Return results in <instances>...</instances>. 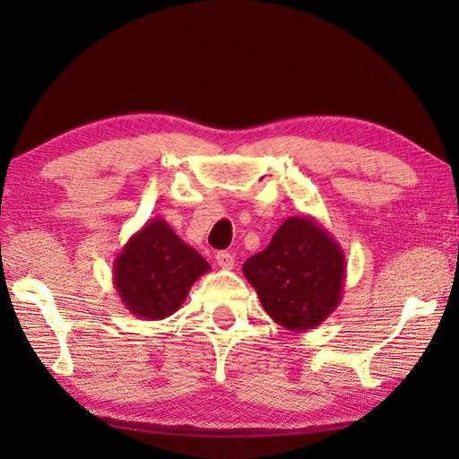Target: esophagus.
I'll list each match as a JSON object with an SVG mask.
<instances>
[{
  "mask_svg": "<svg viewBox=\"0 0 459 459\" xmlns=\"http://www.w3.org/2000/svg\"><path fill=\"white\" fill-rule=\"evenodd\" d=\"M217 264L222 268V270H230L232 266H235V256L230 255V252H217Z\"/></svg>",
  "mask_w": 459,
  "mask_h": 459,
  "instance_id": "1",
  "label": "esophagus"
}]
</instances>
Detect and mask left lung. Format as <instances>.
I'll return each instance as SVG.
<instances>
[{
    "mask_svg": "<svg viewBox=\"0 0 459 459\" xmlns=\"http://www.w3.org/2000/svg\"><path fill=\"white\" fill-rule=\"evenodd\" d=\"M345 255L314 217H290L242 272L260 304L290 331L316 329L343 298Z\"/></svg>",
    "mask_w": 459,
    "mask_h": 459,
    "instance_id": "1",
    "label": "left lung"
}]
</instances>
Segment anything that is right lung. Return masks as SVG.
<instances>
[{
  "mask_svg": "<svg viewBox=\"0 0 459 459\" xmlns=\"http://www.w3.org/2000/svg\"><path fill=\"white\" fill-rule=\"evenodd\" d=\"M211 266L197 250L155 217L132 235L114 260V288L132 316L158 321L181 307Z\"/></svg>",
  "mask_w": 459,
  "mask_h": 459,
  "instance_id": "right-lung-1",
  "label": "right lung"
}]
</instances>
